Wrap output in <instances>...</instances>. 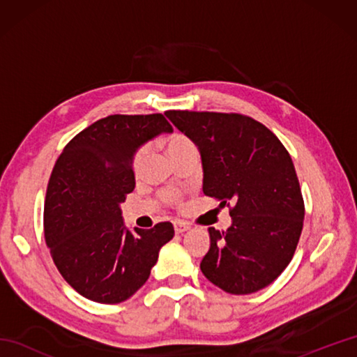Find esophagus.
<instances>
[{"instance_id": "34e87169", "label": "esophagus", "mask_w": 357, "mask_h": 357, "mask_svg": "<svg viewBox=\"0 0 357 357\" xmlns=\"http://www.w3.org/2000/svg\"><path fill=\"white\" fill-rule=\"evenodd\" d=\"M188 229H190V225H188L187 222H184V221H176L174 222V233H184V231H187Z\"/></svg>"}]
</instances>
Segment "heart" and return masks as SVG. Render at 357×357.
Here are the masks:
<instances>
[{
  "label": "heart",
  "mask_w": 357,
  "mask_h": 357,
  "mask_svg": "<svg viewBox=\"0 0 357 357\" xmlns=\"http://www.w3.org/2000/svg\"><path fill=\"white\" fill-rule=\"evenodd\" d=\"M165 149H167V153L170 155V158H174V156H178V155H181V153H184V151L193 150V149H196V147H195L193 141H192L190 138H188V136H185V135H183V133H174V135L170 136L169 139H167ZM146 151H147V150L142 147V149H139V150L135 153V158H133V169H135V170H139V167H141L142 162H144V158H146ZM162 198H164L165 202H169V204H178L179 199H181V196H179L178 192L169 190V192H165V193L162 195Z\"/></svg>",
  "instance_id": "obj_1"
}]
</instances>
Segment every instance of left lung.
Masks as SVG:
<instances>
[{"label":"left lung","instance_id":"1","mask_svg":"<svg viewBox=\"0 0 357 357\" xmlns=\"http://www.w3.org/2000/svg\"><path fill=\"white\" fill-rule=\"evenodd\" d=\"M199 149L204 195L230 208L225 231L210 227V248L201 271L230 294L270 285L298 247L304 199L291 156L278 136L239 113L165 112Z\"/></svg>","mask_w":357,"mask_h":357}]
</instances>
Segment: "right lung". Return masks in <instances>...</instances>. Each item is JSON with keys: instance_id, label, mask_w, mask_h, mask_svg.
Masks as SVG:
<instances>
[{"instance_id": "obj_1", "label": "right lung", "mask_w": 357, "mask_h": 357, "mask_svg": "<svg viewBox=\"0 0 357 357\" xmlns=\"http://www.w3.org/2000/svg\"><path fill=\"white\" fill-rule=\"evenodd\" d=\"M173 127L161 113L110 115L79 132L53 167L44 238L66 282L100 304H119L146 284L172 222L126 229L121 204L135 188L133 156Z\"/></svg>"}]
</instances>
